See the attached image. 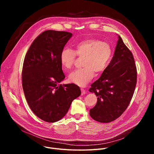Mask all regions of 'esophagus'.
<instances>
[{"label": "esophagus", "mask_w": 154, "mask_h": 154, "mask_svg": "<svg viewBox=\"0 0 154 154\" xmlns=\"http://www.w3.org/2000/svg\"><path fill=\"white\" fill-rule=\"evenodd\" d=\"M81 92H82V95H83L86 93V91L83 88H81Z\"/></svg>", "instance_id": "34e87169"}]
</instances>
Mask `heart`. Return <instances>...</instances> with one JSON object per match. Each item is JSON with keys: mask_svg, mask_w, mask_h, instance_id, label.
I'll use <instances>...</instances> for the list:
<instances>
[{"mask_svg": "<svg viewBox=\"0 0 154 154\" xmlns=\"http://www.w3.org/2000/svg\"><path fill=\"white\" fill-rule=\"evenodd\" d=\"M85 57L82 69L74 71L69 75V80L80 86H85L94 77V71L101 72L108 66L112 56L111 46L106 42L98 39H85L79 42L75 51L64 48L60 55L61 64L65 69H71L76 56Z\"/></svg>", "mask_w": 154, "mask_h": 154, "instance_id": "b5f03b06", "label": "heart"}]
</instances>
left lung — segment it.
Here are the masks:
<instances>
[{
  "label": "left lung",
  "instance_id": "8db88e82",
  "mask_svg": "<svg viewBox=\"0 0 154 154\" xmlns=\"http://www.w3.org/2000/svg\"><path fill=\"white\" fill-rule=\"evenodd\" d=\"M137 78V68L132 53L118 35L110 63L89 90L97 97V103L90 110V116L102 123L118 118L133 97Z\"/></svg>",
  "mask_w": 154,
  "mask_h": 154
}]
</instances>
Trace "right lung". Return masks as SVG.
Returning a JSON list of instances; mask_svg holds the SVG:
<instances>
[{
  "label": "right lung",
  "instance_id": "1",
  "mask_svg": "<svg viewBox=\"0 0 154 154\" xmlns=\"http://www.w3.org/2000/svg\"><path fill=\"white\" fill-rule=\"evenodd\" d=\"M72 36L67 32L45 31L33 41L24 58L22 83L26 99L34 114L48 122L62 119L81 94L74 83L60 84L65 78L60 53Z\"/></svg>",
  "mask_w": 154,
  "mask_h": 154
}]
</instances>
